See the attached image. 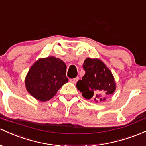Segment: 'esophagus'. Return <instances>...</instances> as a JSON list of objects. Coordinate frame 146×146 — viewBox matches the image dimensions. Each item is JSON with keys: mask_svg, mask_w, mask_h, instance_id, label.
<instances>
[{"mask_svg": "<svg viewBox=\"0 0 146 146\" xmlns=\"http://www.w3.org/2000/svg\"><path fill=\"white\" fill-rule=\"evenodd\" d=\"M78 80V77H76V78H71L70 81V82H72V83H76V82H77Z\"/></svg>", "mask_w": 146, "mask_h": 146, "instance_id": "esophagus-1", "label": "esophagus"}]
</instances>
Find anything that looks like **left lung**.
Listing matches in <instances>:
<instances>
[{
  "instance_id": "left-lung-1",
  "label": "left lung",
  "mask_w": 146,
  "mask_h": 146,
  "mask_svg": "<svg viewBox=\"0 0 146 146\" xmlns=\"http://www.w3.org/2000/svg\"><path fill=\"white\" fill-rule=\"evenodd\" d=\"M83 68L86 74L77 82L76 88L81 92L83 97L101 101L102 96L114 93L116 88L114 78L110 70L101 60L86 58Z\"/></svg>"
}]
</instances>
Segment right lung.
Returning a JSON list of instances; mask_svg holds the SVG:
<instances>
[{
    "label": "right lung",
    "mask_w": 146,
    "mask_h": 146,
    "mask_svg": "<svg viewBox=\"0 0 146 146\" xmlns=\"http://www.w3.org/2000/svg\"><path fill=\"white\" fill-rule=\"evenodd\" d=\"M68 81L64 62L50 56L38 60L32 65L26 76L25 86L32 96L45 101L52 99Z\"/></svg>",
    "instance_id": "add662e5"
}]
</instances>
